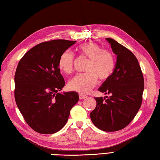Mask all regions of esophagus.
Instances as JSON below:
<instances>
[{"mask_svg":"<svg viewBox=\"0 0 160 160\" xmlns=\"http://www.w3.org/2000/svg\"><path fill=\"white\" fill-rule=\"evenodd\" d=\"M78 96H79V98H80L81 100L84 99V98H86V97H87V96H86V95L82 94V93H79V95H78Z\"/></svg>","mask_w":160,"mask_h":160,"instance_id":"1","label":"esophagus"}]
</instances>
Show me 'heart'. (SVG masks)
<instances>
[{"instance_id": "b5f03b06", "label": "heart", "mask_w": 160, "mask_h": 160, "mask_svg": "<svg viewBox=\"0 0 160 160\" xmlns=\"http://www.w3.org/2000/svg\"><path fill=\"white\" fill-rule=\"evenodd\" d=\"M78 51L82 57L88 59L85 67L86 73L76 75L69 82V88L72 91L86 94L93 88L98 78L105 82L110 78L115 67V58L110 50L102 48L94 42H88L78 47ZM74 55L69 50L64 51L60 56L58 66L66 74L74 70Z\"/></svg>"}]
</instances>
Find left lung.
Wrapping results in <instances>:
<instances>
[{
	"label": "left lung",
	"mask_w": 160,
	"mask_h": 160,
	"mask_svg": "<svg viewBox=\"0 0 160 160\" xmlns=\"http://www.w3.org/2000/svg\"><path fill=\"white\" fill-rule=\"evenodd\" d=\"M117 62L112 74L98 91L109 94L95 98L96 107L90 114L93 124L104 131L122 130L138 113L142 100L144 78L133 53L112 38H107Z\"/></svg>",
	"instance_id": "left-lung-1"
}]
</instances>
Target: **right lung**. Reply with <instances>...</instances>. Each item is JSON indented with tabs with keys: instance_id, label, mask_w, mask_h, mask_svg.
Wrapping results in <instances>:
<instances>
[{
	"instance_id": "right-lung-1",
	"label": "right lung",
	"mask_w": 160,
	"mask_h": 160,
	"mask_svg": "<svg viewBox=\"0 0 160 160\" xmlns=\"http://www.w3.org/2000/svg\"><path fill=\"white\" fill-rule=\"evenodd\" d=\"M75 41L57 39L33 47L19 60L15 74V98L25 122L42 134L55 133L68 120L78 101L77 92L60 93L65 85L58 60Z\"/></svg>"
}]
</instances>
